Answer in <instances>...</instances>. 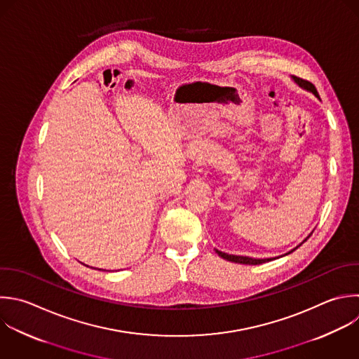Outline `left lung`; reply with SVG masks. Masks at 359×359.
<instances>
[{
	"label": "left lung",
	"instance_id": "1",
	"mask_svg": "<svg viewBox=\"0 0 359 359\" xmlns=\"http://www.w3.org/2000/svg\"><path fill=\"white\" fill-rule=\"evenodd\" d=\"M292 79H293V81H294L300 88H303V90L311 93L314 97L320 98V97H318V93H317V90H316V87H314L310 81L302 80V79H299V77H292ZM309 237H310V236H309ZM309 237H307V238H309ZM307 238H306V240H307ZM306 240H303V243H304ZM297 247H299V245H297ZM297 247H296V248H297ZM292 251H293V250H292ZM292 251H289L287 254H290ZM216 252L219 254V257H222V258H224V259H227V261H231V262H236V264H245V265H258V264H262V262H268V261L275 259V258H262V259H259V258H251V257H244V255H233V254H227V252H223V251H219V250H216Z\"/></svg>",
	"mask_w": 359,
	"mask_h": 359
}]
</instances>
